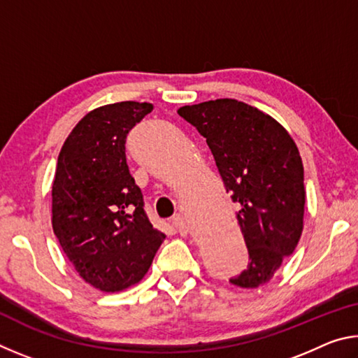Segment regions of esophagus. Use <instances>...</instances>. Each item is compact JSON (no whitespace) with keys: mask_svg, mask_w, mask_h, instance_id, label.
Wrapping results in <instances>:
<instances>
[{"mask_svg":"<svg viewBox=\"0 0 358 358\" xmlns=\"http://www.w3.org/2000/svg\"><path fill=\"white\" fill-rule=\"evenodd\" d=\"M172 224L175 226V229L180 230V232H186V230H187V222H186V220L183 217V215L173 216Z\"/></svg>","mask_w":358,"mask_h":358,"instance_id":"1","label":"esophagus"}]
</instances>
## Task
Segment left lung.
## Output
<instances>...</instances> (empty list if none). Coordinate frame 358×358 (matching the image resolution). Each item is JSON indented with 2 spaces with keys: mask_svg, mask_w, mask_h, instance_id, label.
<instances>
[{
  "mask_svg": "<svg viewBox=\"0 0 358 358\" xmlns=\"http://www.w3.org/2000/svg\"><path fill=\"white\" fill-rule=\"evenodd\" d=\"M213 153L250 252L248 268L229 282L256 289L268 282L295 251L303 230V162L282 124L235 99H216L178 108Z\"/></svg>",
  "mask_w": 358,
  "mask_h": 358,
  "instance_id": "8db88e82",
  "label": "left lung"
}]
</instances>
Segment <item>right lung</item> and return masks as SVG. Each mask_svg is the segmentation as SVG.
<instances>
[{
  "label": "right lung",
  "instance_id": "1",
  "mask_svg": "<svg viewBox=\"0 0 358 358\" xmlns=\"http://www.w3.org/2000/svg\"><path fill=\"white\" fill-rule=\"evenodd\" d=\"M151 110L153 104L136 101L94 108L58 155L53 232L77 273L102 292L141 281L166 238L145 215L124 153L128 132Z\"/></svg>",
  "mask_w": 358,
  "mask_h": 358
}]
</instances>
